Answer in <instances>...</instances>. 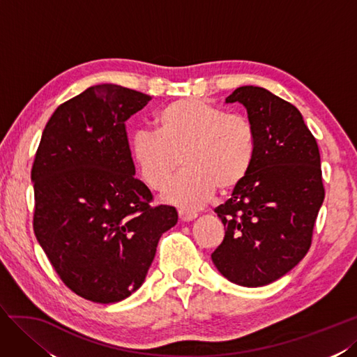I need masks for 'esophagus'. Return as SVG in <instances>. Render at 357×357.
Instances as JSON below:
<instances>
[{"mask_svg": "<svg viewBox=\"0 0 357 357\" xmlns=\"http://www.w3.org/2000/svg\"><path fill=\"white\" fill-rule=\"evenodd\" d=\"M178 213H179V220H181V221H184V222H187V221H192V220H195V218L197 217V213H195V212H190V211H185V209H179V211H178Z\"/></svg>", "mask_w": 357, "mask_h": 357, "instance_id": "34e87169", "label": "esophagus"}]
</instances>
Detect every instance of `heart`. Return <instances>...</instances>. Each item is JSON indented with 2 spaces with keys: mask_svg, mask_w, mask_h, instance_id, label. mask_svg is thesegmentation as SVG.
<instances>
[{
  "mask_svg": "<svg viewBox=\"0 0 357 357\" xmlns=\"http://www.w3.org/2000/svg\"><path fill=\"white\" fill-rule=\"evenodd\" d=\"M155 135L139 131L131 157L142 179L162 190L182 165L185 170L166 190V202L197 209L218 191L226 195L247 179L256 157V131L242 114L224 112L205 100H173L154 116Z\"/></svg>",
  "mask_w": 357,
  "mask_h": 357,
  "instance_id": "1",
  "label": "heart"
}]
</instances>
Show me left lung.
Instances as JSON below:
<instances>
[{"label": "left lung", "mask_w": 357, "mask_h": 357, "mask_svg": "<svg viewBox=\"0 0 357 357\" xmlns=\"http://www.w3.org/2000/svg\"><path fill=\"white\" fill-rule=\"evenodd\" d=\"M256 131V157L247 179L215 208L226 236L212 261L229 281L261 287L305 257L324 200L320 151L301 112L260 86L236 88Z\"/></svg>", "instance_id": "obj_1"}]
</instances>
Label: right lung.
<instances>
[{
    "label": "right lung",
    "mask_w": 357,
    "mask_h": 357,
    "mask_svg": "<svg viewBox=\"0 0 357 357\" xmlns=\"http://www.w3.org/2000/svg\"><path fill=\"white\" fill-rule=\"evenodd\" d=\"M149 96L101 84L59 105L31 169L36 238L66 286L114 303L145 281L160 236L178 222L173 206L135 178L126 121Z\"/></svg>",
    "instance_id": "add662e5"
}]
</instances>
